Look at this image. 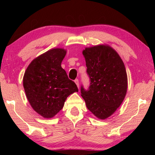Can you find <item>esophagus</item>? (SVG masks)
Masks as SVG:
<instances>
[{
    "instance_id": "1",
    "label": "esophagus",
    "mask_w": 155,
    "mask_h": 155,
    "mask_svg": "<svg viewBox=\"0 0 155 155\" xmlns=\"http://www.w3.org/2000/svg\"><path fill=\"white\" fill-rule=\"evenodd\" d=\"M74 82H75L76 84H77V87L79 88V81H78V79H77H77H75L74 80Z\"/></svg>"
}]
</instances>
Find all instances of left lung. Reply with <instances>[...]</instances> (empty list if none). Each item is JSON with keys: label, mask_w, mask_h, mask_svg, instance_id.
<instances>
[{"label": "left lung", "mask_w": 155, "mask_h": 155, "mask_svg": "<svg viewBox=\"0 0 155 155\" xmlns=\"http://www.w3.org/2000/svg\"><path fill=\"white\" fill-rule=\"evenodd\" d=\"M90 85L81 87V96L87 109L101 120L116 111L127 91V74L124 63L117 52L107 45L83 50Z\"/></svg>", "instance_id": "1"}]
</instances>
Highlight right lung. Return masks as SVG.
Instances as JSON below:
<instances>
[{"mask_svg":"<svg viewBox=\"0 0 155 155\" xmlns=\"http://www.w3.org/2000/svg\"><path fill=\"white\" fill-rule=\"evenodd\" d=\"M65 54L63 48L50 50L33 59L25 72L23 86L28 101L45 118L54 117L64 107L68 96L78 91L61 66Z\"/></svg>","mask_w":155,"mask_h":155,"instance_id":"right-lung-1","label":"right lung"}]
</instances>
